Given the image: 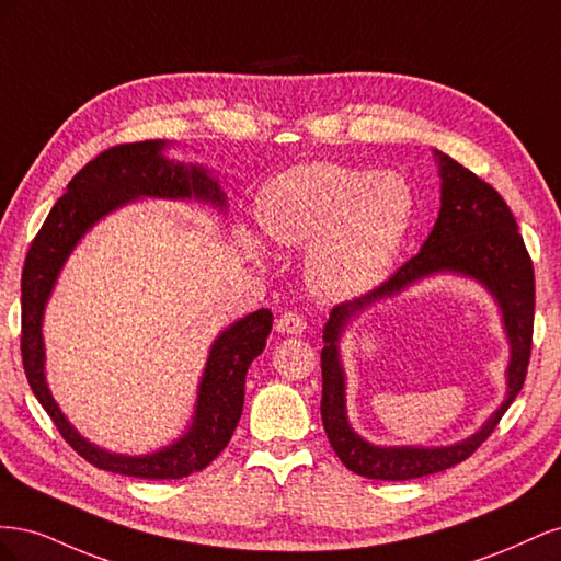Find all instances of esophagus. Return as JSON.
<instances>
[{"mask_svg": "<svg viewBox=\"0 0 561 561\" xmlns=\"http://www.w3.org/2000/svg\"><path fill=\"white\" fill-rule=\"evenodd\" d=\"M276 330L280 334H301L307 330V320H304L299 313L295 311H285L280 313V318L276 320Z\"/></svg>", "mask_w": 561, "mask_h": 561, "instance_id": "obj_1", "label": "esophagus"}]
</instances>
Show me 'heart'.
I'll return each mask as SVG.
<instances>
[{"instance_id": "b5f03b06", "label": "heart", "mask_w": 561, "mask_h": 561, "mask_svg": "<svg viewBox=\"0 0 561 561\" xmlns=\"http://www.w3.org/2000/svg\"><path fill=\"white\" fill-rule=\"evenodd\" d=\"M414 192L396 171L309 163L271 180L257 203L264 233L285 248H309L307 276L320 295L355 297L393 266L414 219ZM262 254L257 236L243 233Z\"/></svg>"}]
</instances>
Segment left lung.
Instances as JSON below:
<instances>
[{
	"label": "left lung",
	"mask_w": 561,
	"mask_h": 561,
	"mask_svg": "<svg viewBox=\"0 0 561 561\" xmlns=\"http://www.w3.org/2000/svg\"><path fill=\"white\" fill-rule=\"evenodd\" d=\"M443 178L439 215L419 254L404 262L393 276L375 290L342 301L330 311L322 328L320 369L322 400L320 414L328 439L342 463L355 474L369 480H414L423 474L447 470L478 449L494 433L501 416L513 404L526 379L531 358L534 336V264L517 231L515 215L494 186L480 180L451 157L435 151ZM435 273H458L482 282L497 299L508 343L512 363L506 370V400L480 432L449 448H379L355 434L345 416V376L337 358V339L347 320L366 310L371 302L394 296L421 277Z\"/></svg>",
	"instance_id": "1"
}]
</instances>
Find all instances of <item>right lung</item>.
Listing matches in <instances>:
<instances>
[{
	"label": "right lung",
	"instance_id": "add662e5",
	"mask_svg": "<svg viewBox=\"0 0 561 561\" xmlns=\"http://www.w3.org/2000/svg\"><path fill=\"white\" fill-rule=\"evenodd\" d=\"M165 145L168 142L163 140L116 145L83 165L67 184V192L56 201V206L50 208L46 222L32 241L21 280V353L32 393L56 423L65 443L79 456L100 470L140 480L186 478V474L210 466L217 454L229 445L243 412L248 367L264 351L271 322H274L268 309H260L219 332L198 383L192 426L173 445L159 451L142 456L105 451L81 437L60 412L46 383L42 320L60 271L70 252L83 239V233L98 219L138 198H196L213 203L219 210L227 208L222 186L210 178L206 168L165 159Z\"/></svg>",
	"mask_w": 561,
	"mask_h": 561
}]
</instances>
